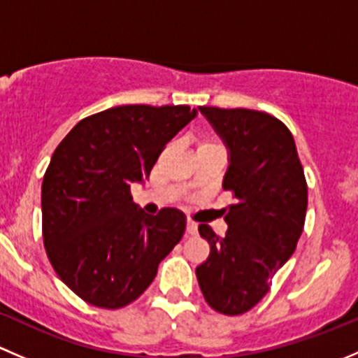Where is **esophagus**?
I'll list each match as a JSON object with an SVG mask.
<instances>
[{
	"instance_id": "obj_1",
	"label": "esophagus",
	"mask_w": 358,
	"mask_h": 358,
	"mask_svg": "<svg viewBox=\"0 0 358 358\" xmlns=\"http://www.w3.org/2000/svg\"><path fill=\"white\" fill-rule=\"evenodd\" d=\"M186 233L189 234V236L198 234V226H196V222H193V220H191V219H187V220H186Z\"/></svg>"
}]
</instances>
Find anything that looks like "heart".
I'll return each instance as SVG.
<instances>
[{"mask_svg":"<svg viewBox=\"0 0 358 358\" xmlns=\"http://www.w3.org/2000/svg\"><path fill=\"white\" fill-rule=\"evenodd\" d=\"M208 143H213V141H203V143H201V145H208Z\"/></svg>","mask_w":358,"mask_h":358,"instance_id":"obj_1","label":"heart"}]
</instances>
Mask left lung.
Returning <instances> with one entry per match:
<instances>
[{
    "label": "left lung",
    "instance_id": "8db88e82",
    "mask_svg": "<svg viewBox=\"0 0 358 358\" xmlns=\"http://www.w3.org/2000/svg\"><path fill=\"white\" fill-rule=\"evenodd\" d=\"M231 153L224 191L227 233L200 224L210 255L196 267L206 303L224 315L252 310L272 278L294 253L303 233L308 187L289 129L275 117L248 108L200 106Z\"/></svg>",
    "mask_w": 358,
    "mask_h": 358
}]
</instances>
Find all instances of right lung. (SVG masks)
Wrapping results in <instances>:
<instances>
[{
  "label": "right lung",
  "instance_id": "right-lung-1",
  "mask_svg": "<svg viewBox=\"0 0 358 358\" xmlns=\"http://www.w3.org/2000/svg\"><path fill=\"white\" fill-rule=\"evenodd\" d=\"M196 113L187 105L113 106L80 120L55 150L41 187L44 248L87 303L117 310L138 300L182 238V212L136 208L131 182L148 178Z\"/></svg>",
  "mask_w": 358,
  "mask_h": 358
}]
</instances>
